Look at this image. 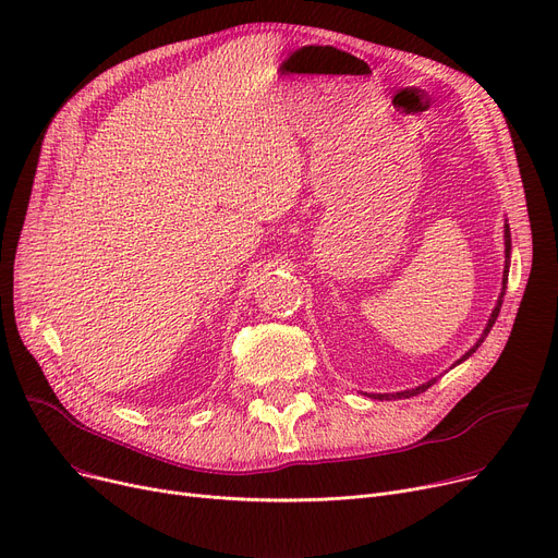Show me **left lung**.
I'll use <instances>...</instances> for the list:
<instances>
[{
  "label": "left lung",
  "instance_id": "left-lung-1",
  "mask_svg": "<svg viewBox=\"0 0 558 558\" xmlns=\"http://www.w3.org/2000/svg\"><path fill=\"white\" fill-rule=\"evenodd\" d=\"M505 278H502V294H500V301H497V305H495V310H493V314H490V318H488V326H486V330H484V335H482V339L471 348V350H468V353L459 360V362H463V360H468V357H471L473 353H475V350L482 345V341L486 339V335L490 332V328H493V324H495V318H497V314H500V307H502V299H505V291H507V280H509V259H511V230H509V226H505ZM457 362V364H459ZM436 383V377L434 379H429V383L427 385H423V387H416V389H412V391H402V393H391V396H383V393H375L373 398L375 400H391V398H412V396H418V393H423V391H427L432 385Z\"/></svg>",
  "mask_w": 558,
  "mask_h": 558
}]
</instances>
